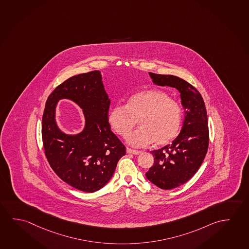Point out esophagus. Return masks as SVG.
<instances>
[{"label":"esophagus","mask_w":249,"mask_h":249,"mask_svg":"<svg viewBox=\"0 0 249 249\" xmlns=\"http://www.w3.org/2000/svg\"><path fill=\"white\" fill-rule=\"evenodd\" d=\"M126 152L127 153H129V154L133 155H138L141 153V151H140V150H132V149H130V148H127Z\"/></svg>","instance_id":"obj_1"}]
</instances>
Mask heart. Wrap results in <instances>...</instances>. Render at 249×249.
<instances>
[{
  "label": "heart",
  "mask_w": 249,
  "mask_h": 249,
  "mask_svg": "<svg viewBox=\"0 0 249 249\" xmlns=\"http://www.w3.org/2000/svg\"><path fill=\"white\" fill-rule=\"evenodd\" d=\"M138 120L141 127L128 137L129 144L141 147L155 142L163 145L178 136L182 109L165 91L148 89L132 95L126 106L116 105L108 115L111 129L124 138L130 134Z\"/></svg>",
  "instance_id": "heart-1"
}]
</instances>
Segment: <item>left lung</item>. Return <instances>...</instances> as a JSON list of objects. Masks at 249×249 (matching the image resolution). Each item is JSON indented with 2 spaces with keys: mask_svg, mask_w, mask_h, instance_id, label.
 <instances>
[{
  "mask_svg": "<svg viewBox=\"0 0 249 249\" xmlns=\"http://www.w3.org/2000/svg\"><path fill=\"white\" fill-rule=\"evenodd\" d=\"M152 82L177 88L185 110L182 130L171 144L150 151L154 164L147 179L162 190H172L188 182L197 172L209 147V126L205 104L200 92L177 76L149 72Z\"/></svg>",
  "mask_w": 249,
  "mask_h": 249,
  "instance_id": "left-lung-1",
  "label": "left lung"
}]
</instances>
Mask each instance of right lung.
Wrapping results in <instances>:
<instances>
[{
	"instance_id": "obj_1",
	"label": "right lung",
	"mask_w": 249,
	"mask_h": 249,
	"mask_svg": "<svg viewBox=\"0 0 249 249\" xmlns=\"http://www.w3.org/2000/svg\"><path fill=\"white\" fill-rule=\"evenodd\" d=\"M69 99L83 110L85 125L77 135L64 133L55 121V107ZM111 100L99 71L73 76L49 95L42 117V141L52 169L64 182L92 193L111 180L125 147L111 130Z\"/></svg>"
}]
</instances>
